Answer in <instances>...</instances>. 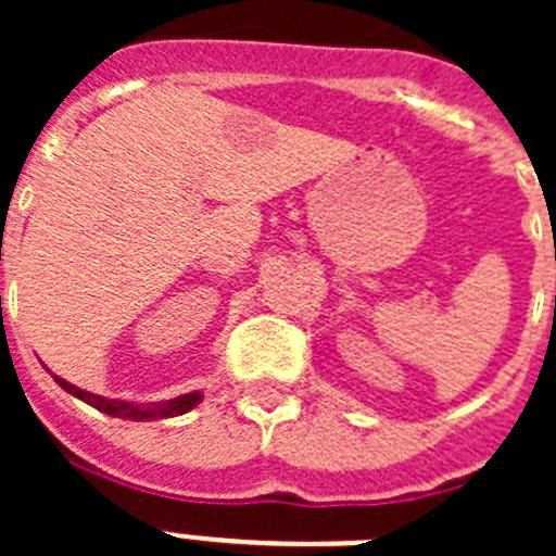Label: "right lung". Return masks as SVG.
Instances as JSON below:
<instances>
[{
  "mask_svg": "<svg viewBox=\"0 0 556 556\" xmlns=\"http://www.w3.org/2000/svg\"><path fill=\"white\" fill-rule=\"evenodd\" d=\"M55 381L68 392V395L80 397V401H86L88 406H94V409L105 412V415H111V417H122V420H159V417H175V415H184V412L194 409V406L203 401V395H200V392H189V395H180V397H175V401H166V404L132 406V404H125V401H108V397H102V395H91V392L80 390V387H75V384H68V381H63V378H58V376H55Z\"/></svg>",
  "mask_w": 556,
  "mask_h": 556,
  "instance_id": "add662e5",
  "label": "right lung"
}]
</instances>
